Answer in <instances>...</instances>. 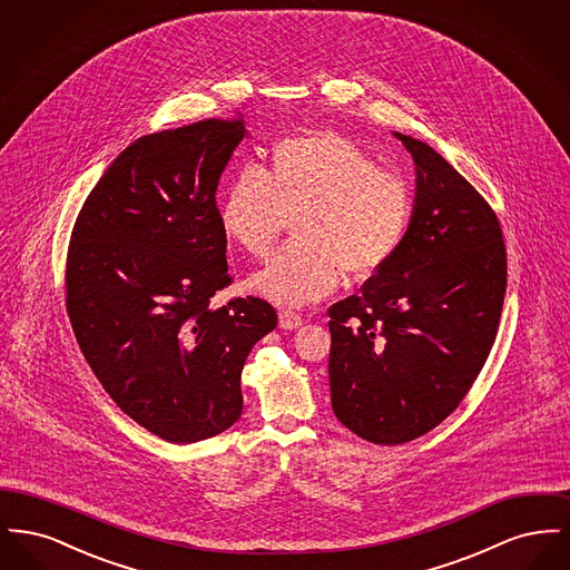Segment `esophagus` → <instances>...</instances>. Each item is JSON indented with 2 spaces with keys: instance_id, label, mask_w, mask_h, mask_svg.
Wrapping results in <instances>:
<instances>
[{
  "instance_id": "obj_1",
  "label": "esophagus",
  "mask_w": 570,
  "mask_h": 570,
  "mask_svg": "<svg viewBox=\"0 0 570 570\" xmlns=\"http://www.w3.org/2000/svg\"><path fill=\"white\" fill-rule=\"evenodd\" d=\"M301 323H303V318L298 316L297 312H291V309L279 312V326L282 328H297Z\"/></svg>"
}]
</instances>
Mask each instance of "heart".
<instances>
[{"mask_svg":"<svg viewBox=\"0 0 570 570\" xmlns=\"http://www.w3.org/2000/svg\"><path fill=\"white\" fill-rule=\"evenodd\" d=\"M414 194L406 177L335 132L293 136L275 145L269 166H245L219 203V224L249 258L263 261L288 219L295 244L252 277L279 305L333 293L346 273L370 279L406 242Z\"/></svg>","mask_w":570,"mask_h":570,"instance_id":"obj_1","label":"heart"}]
</instances>
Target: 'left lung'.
<instances>
[{
  "mask_svg": "<svg viewBox=\"0 0 570 570\" xmlns=\"http://www.w3.org/2000/svg\"><path fill=\"white\" fill-rule=\"evenodd\" d=\"M416 164L406 242L358 295L328 307L335 416L374 444L432 432L472 389L507 293L495 212L440 154L400 135Z\"/></svg>",
  "mask_w": 570,
  "mask_h": 570,
  "instance_id": "obj_1",
  "label": "left lung"
}]
</instances>
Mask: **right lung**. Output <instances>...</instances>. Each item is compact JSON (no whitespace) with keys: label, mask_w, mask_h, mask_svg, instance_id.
Listing matches in <instances>:
<instances>
[{"label":"right lung","mask_w":570,"mask_h":570,"mask_svg":"<svg viewBox=\"0 0 570 570\" xmlns=\"http://www.w3.org/2000/svg\"><path fill=\"white\" fill-rule=\"evenodd\" d=\"M245 136L242 112L135 140L89 191L66 256V312L110 400L175 444L228 430L242 370L277 326L272 303L235 297L217 179Z\"/></svg>","instance_id":"obj_1"}]
</instances>
